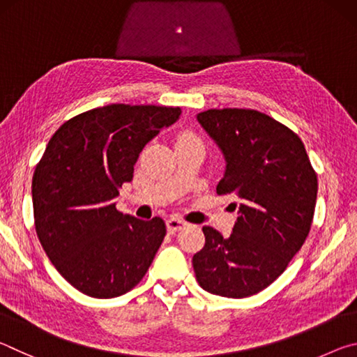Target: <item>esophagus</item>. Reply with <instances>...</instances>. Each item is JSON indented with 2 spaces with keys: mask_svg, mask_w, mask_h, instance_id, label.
Returning a JSON list of instances; mask_svg holds the SVG:
<instances>
[{
  "mask_svg": "<svg viewBox=\"0 0 357 357\" xmlns=\"http://www.w3.org/2000/svg\"><path fill=\"white\" fill-rule=\"evenodd\" d=\"M185 225L187 223L183 219H179V217H170V219L167 220V228L170 233L181 231V229H183Z\"/></svg>",
  "mask_w": 357,
  "mask_h": 357,
  "instance_id": "obj_1",
  "label": "esophagus"
}]
</instances>
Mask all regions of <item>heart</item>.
Instances as JSON below:
<instances>
[{"instance_id": "1", "label": "heart", "mask_w": 357, "mask_h": 357, "mask_svg": "<svg viewBox=\"0 0 357 357\" xmlns=\"http://www.w3.org/2000/svg\"><path fill=\"white\" fill-rule=\"evenodd\" d=\"M187 137H193V135H190V134H184V135H181V138H187Z\"/></svg>"}]
</instances>
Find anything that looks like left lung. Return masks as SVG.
<instances>
[{"label":"left lung","mask_w":357,"mask_h":357,"mask_svg":"<svg viewBox=\"0 0 357 357\" xmlns=\"http://www.w3.org/2000/svg\"><path fill=\"white\" fill-rule=\"evenodd\" d=\"M197 119L227 159L217 195L234 193L239 215L228 238L203 227L192 258L200 287L223 298H249L279 277L309 236L318 179L298 134L250 108H211Z\"/></svg>","instance_id":"obj_1"}]
</instances>
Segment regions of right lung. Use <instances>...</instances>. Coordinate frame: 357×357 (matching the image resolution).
<instances>
[{"mask_svg":"<svg viewBox=\"0 0 357 357\" xmlns=\"http://www.w3.org/2000/svg\"><path fill=\"white\" fill-rule=\"evenodd\" d=\"M179 114V107L112 104L68 119L48 142L33 174L34 227L48 259L80 293L116 298L148 273L165 222L124 215L114 198L144 144Z\"/></svg>","mask_w":357,"mask_h":357,"instance_id":"right-lung-1","label":"right lung"}]
</instances>
